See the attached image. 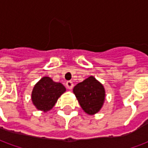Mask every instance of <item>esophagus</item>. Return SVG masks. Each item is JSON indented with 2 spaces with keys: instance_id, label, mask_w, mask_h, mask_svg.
Wrapping results in <instances>:
<instances>
[{
  "instance_id": "esophagus-1",
  "label": "esophagus",
  "mask_w": 148,
  "mask_h": 148,
  "mask_svg": "<svg viewBox=\"0 0 148 148\" xmlns=\"http://www.w3.org/2000/svg\"><path fill=\"white\" fill-rule=\"evenodd\" d=\"M66 87H67L69 90H71L74 87V83L71 81H68V82H66Z\"/></svg>"
}]
</instances>
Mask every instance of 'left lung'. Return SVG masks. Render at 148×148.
Returning a JSON list of instances; mask_svg holds the SVG:
<instances>
[{
    "instance_id": "left-lung-1",
    "label": "left lung",
    "mask_w": 148,
    "mask_h": 148,
    "mask_svg": "<svg viewBox=\"0 0 148 148\" xmlns=\"http://www.w3.org/2000/svg\"><path fill=\"white\" fill-rule=\"evenodd\" d=\"M73 92L82 109L89 115L98 112L106 99V91L103 85L93 76L77 84Z\"/></svg>"
}]
</instances>
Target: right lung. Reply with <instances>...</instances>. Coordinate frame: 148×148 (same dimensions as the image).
Segmentation results:
<instances>
[{"instance_id":"add662e5","label":"right lung","mask_w":148,"mask_h":148,"mask_svg":"<svg viewBox=\"0 0 148 148\" xmlns=\"http://www.w3.org/2000/svg\"><path fill=\"white\" fill-rule=\"evenodd\" d=\"M66 92L60 82H55L51 77H43L37 82L32 92V101L38 110L44 112L54 107L58 97Z\"/></svg>"}]
</instances>
